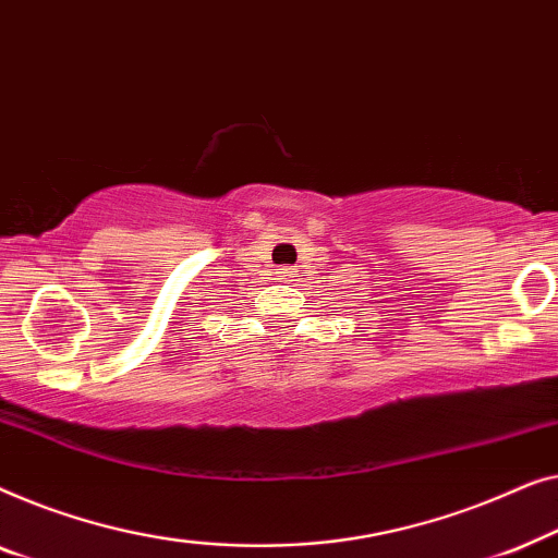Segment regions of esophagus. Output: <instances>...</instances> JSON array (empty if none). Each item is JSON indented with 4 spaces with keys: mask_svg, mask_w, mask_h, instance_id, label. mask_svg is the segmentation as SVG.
<instances>
[{
    "mask_svg": "<svg viewBox=\"0 0 558 558\" xmlns=\"http://www.w3.org/2000/svg\"><path fill=\"white\" fill-rule=\"evenodd\" d=\"M295 272H298V270H295V268H280V270H278V278H280V280H288V278H295Z\"/></svg>",
    "mask_w": 558,
    "mask_h": 558,
    "instance_id": "34e87169",
    "label": "esophagus"
}]
</instances>
